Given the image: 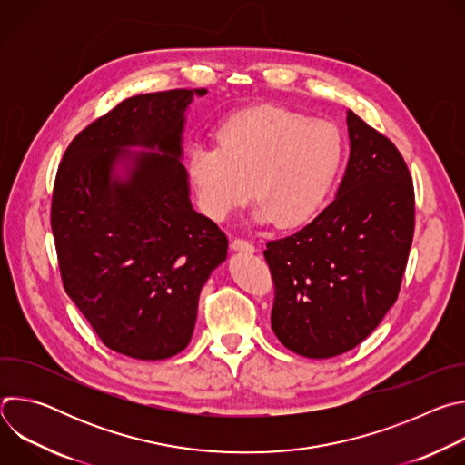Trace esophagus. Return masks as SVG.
Listing matches in <instances>:
<instances>
[{
  "instance_id": "obj_1",
  "label": "esophagus",
  "mask_w": 465,
  "mask_h": 465,
  "mask_svg": "<svg viewBox=\"0 0 465 465\" xmlns=\"http://www.w3.org/2000/svg\"><path fill=\"white\" fill-rule=\"evenodd\" d=\"M230 248L233 252H242V253H253L255 252V246L252 242H248V241H242V239H233Z\"/></svg>"
}]
</instances>
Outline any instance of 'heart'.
I'll return each mask as SVG.
<instances>
[{"label": "heart", "mask_w": 465, "mask_h": 465, "mask_svg": "<svg viewBox=\"0 0 465 465\" xmlns=\"http://www.w3.org/2000/svg\"><path fill=\"white\" fill-rule=\"evenodd\" d=\"M217 142H193L185 162L198 210L217 223L246 201L250 183L255 224L309 223L333 189L344 156L333 124L274 104L226 117Z\"/></svg>", "instance_id": "heart-1"}]
</instances>
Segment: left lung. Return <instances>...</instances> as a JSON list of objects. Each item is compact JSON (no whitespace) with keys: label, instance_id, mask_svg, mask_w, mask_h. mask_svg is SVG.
<instances>
[{"label":"left lung","instance_id":"obj_1","mask_svg":"<svg viewBox=\"0 0 465 465\" xmlns=\"http://www.w3.org/2000/svg\"><path fill=\"white\" fill-rule=\"evenodd\" d=\"M335 201L264 250L272 331L291 351L329 359L359 346L397 300L414 235V187L395 145L351 110Z\"/></svg>","mask_w":465,"mask_h":465}]
</instances>
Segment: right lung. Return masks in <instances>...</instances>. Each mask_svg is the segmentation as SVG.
I'll return each instance as SVG.
<instances>
[{"mask_svg": "<svg viewBox=\"0 0 465 465\" xmlns=\"http://www.w3.org/2000/svg\"><path fill=\"white\" fill-rule=\"evenodd\" d=\"M208 90L121 101L86 126L56 173L51 228L65 292L110 350L163 361L191 341L198 296L228 239L196 213L185 114Z\"/></svg>", "mask_w": 465, "mask_h": 465, "instance_id": "obj_1", "label": "right lung"}]
</instances>
